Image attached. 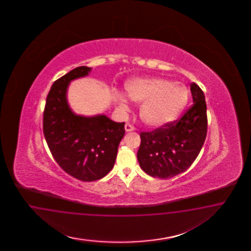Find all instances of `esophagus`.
<instances>
[{
    "label": "esophagus",
    "instance_id": "1",
    "mask_svg": "<svg viewBox=\"0 0 251 251\" xmlns=\"http://www.w3.org/2000/svg\"><path fill=\"white\" fill-rule=\"evenodd\" d=\"M125 130H126L127 132L133 131V130H134V127H133L130 123H126V124H125Z\"/></svg>",
    "mask_w": 251,
    "mask_h": 251
}]
</instances>
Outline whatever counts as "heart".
<instances>
[{
  "label": "heart",
  "mask_w": 251,
  "mask_h": 251,
  "mask_svg": "<svg viewBox=\"0 0 251 251\" xmlns=\"http://www.w3.org/2000/svg\"><path fill=\"white\" fill-rule=\"evenodd\" d=\"M125 92L130 100L143 102L140 116L150 126H163L173 122L189 99L186 86L163 78H134L125 84ZM119 106L127 110L129 102L124 95L116 94Z\"/></svg>",
  "instance_id": "obj_1"
}]
</instances>
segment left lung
<instances>
[{
    "mask_svg": "<svg viewBox=\"0 0 251 251\" xmlns=\"http://www.w3.org/2000/svg\"><path fill=\"white\" fill-rule=\"evenodd\" d=\"M193 105L182 117L150 132H141L140 167L153 177L167 179L186 171L197 158L207 134L205 97L192 83Z\"/></svg>",
    "mask_w": 251,
    "mask_h": 251,
    "instance_id": "8db88e82",
    "label": "left lung"
}]
</instances>
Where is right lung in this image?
<instances>
[{"label": "right lung", "instance_id": "add662e5", "mask_svg": "<svg viewBox=\"0 0 251 251\" xmlns=\"http://www.w3.org/2000/svg\"><path fill=\"white\" fill-rule=\"evenodd\" d=\"M90 72L91 68L80 66L55 81L43 114V132L54 159L82 181L98 180L109 173L125 134V122H113L106 115H76L69 106V84Z\"/></svg>", "mask_w": 251, "mask_h": 251}]
</instances>
